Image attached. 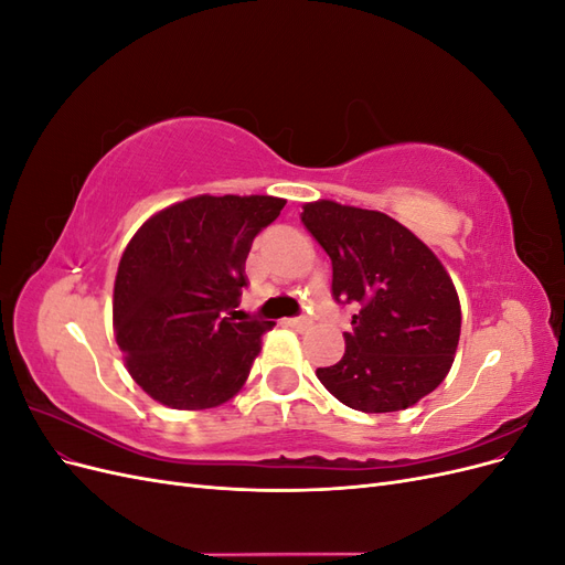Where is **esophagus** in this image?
<instances>
[{"instance_id":"1","label":"esophagus","mask_w":565,"mask_h":565,"mask_svg":"<svg viewBox=\"0 0 565 565\" xmlns=\"http://www.w3.org/2000/svg\"><path fill=\"white\" fill-rule=\"evenodd\" d=\"M285 324H289V328L297 330V332H306V330H311L313 322L309 318H287Z\"/></svg>"}]
</instances>
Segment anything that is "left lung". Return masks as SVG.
<instances>
[{"mask_svg":"<svg viewBox=\"0 0 565 565\" xmlns=\"http://www.w3.org/2000/svg\"><path fill=\"white\" fill-rule=\"evenodd\" d=\"M301 224L330 256L334 301L358 306L344 355L318 380L361 413L415 405L455 361L461 309L448 270L382 212L318 200L303 204Z\"/></svg>","mask_w":565,"mask_h":565,"instance_id":"left-lung-1","label":"left lung"}]
</instances>
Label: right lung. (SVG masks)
Instances as JSON below:
<instances>
[{"mask_svg": "<svg viewBox=\"0 0 565 565\" xmlns=\"http://www.w3.org/2000/svg\"><path fill=\"white\" fill-rule=\"evenodd\" d=\"M270 195H198L136 231L117 266L113 328L127 370L150 398L207 409L245 384L270 320L226 318L247 287L252 241L278 218Z\"/></svg>", "mask_w": 565, "mask_h": 565, "instance_id": "right-lung-1", "label": "right lung"}]
</instances>
